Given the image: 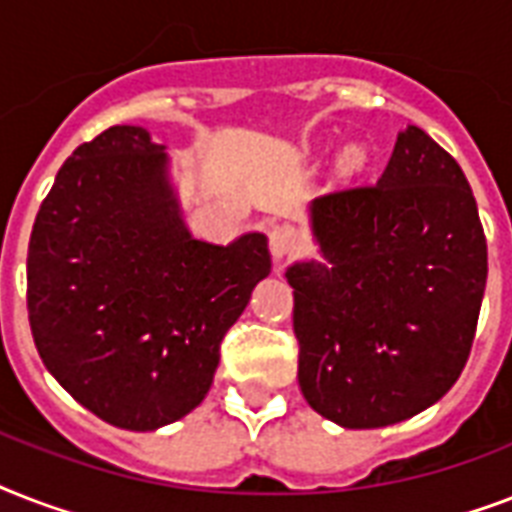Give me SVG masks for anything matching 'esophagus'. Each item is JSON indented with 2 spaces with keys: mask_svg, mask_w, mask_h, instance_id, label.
I'll return each mask as SVG.
<instances>
[{
  "mask_svg": "<svg viewBox=\"0 0 512 512\" xmlns=\"http://www.w3.org/2000/svg\"><path fill=\"white\" fill-rule=\"evenodd\" d=\"M297 231L292 225H273L268 233V244H271V255L276 263H281L284 257H289L297 249Z\"/></svg>",
  "mask_w": 512,
  "mask_h": 512,
  "instance_id": "esophagus-1",
  "label": "esophagus"
}]
</instances>
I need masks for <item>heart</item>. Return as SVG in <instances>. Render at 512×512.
I'll return each instance as SVG.
<instances>
[{
	"label": "heart",
	"instance_id": "obj_1",
	"mask_svg": "<svg viewBox=\"0 0 512 512\" xmlns=\"http://www.w3.org/2000/svg\"><path fill=\"white\" fill-rule=\"evenodd\" d=\"M361 159H364V154H361V148H356V146H350L348 151L342 154V162L345 164H358Z\"/></svg>",
	"mask_w": 512,
	"mask_h": 512
}]
</instances>
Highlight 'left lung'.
Here are the masks:
<instances>
[{
    "instance_id": "obj_1",
    "label": "left lung",
    "mask_w": 512,
    "mask_h": 512,
    "mask_svg": "<svg viewBox=\"0 0 512 512\" xmlns=\"http://www.w3.org/2000/svg\"><path fill=\"white\" fill-rule=\"evenodd\" d=\"M321 260L287 268L297 380L350 430L433 406L465 369L486 289V236L460 164L409 124L377 185L311 201Z\"/></svg>"
}]
</instances>
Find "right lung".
Wrapping results in <instances>:
<instances>
[{
    "mask_svg": "<svg viewBox=\"0 0 512 512\" xmlns=\"http://www.w3.org/2000/svg\"><path fill=\"white\" fill-rule=\"evenodd\" d=\"M271 273L265 233L193 239L170 156L116 124L68 156L28 241V321L47 372L124 430L204 401L220 342Z\"/></svg>",
    "mask_w": 512,
    "mask_h": 512,
    "instance_id": "add662e5",
    "label": "right lung"
}]
</instances>
